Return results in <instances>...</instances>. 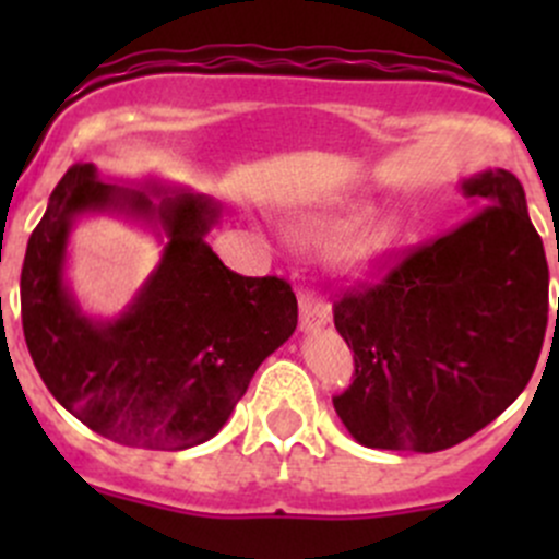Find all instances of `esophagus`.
Instances as JSON below:
<instances>
[{"mask_svg": "<svg viewBox=\"0 0 559 559\" xmlns=\"http://www.w3.org/2000/svg\"><path fill=\"white\" fill-rule=\"evenodd\" d=\"M332 319V306L324 297L313 295V292H302L300 295V330L302 332H316L321 326L330 324Z\"/></svg>", "mask_w": 559, "mask_h": 559, "instance_id": "34e87169", "label": "esophagus"}]
</instances>
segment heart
I'll return each mask as SVG.
<instances>
[{
    "instance_id": "obj_1",
    "label": "heart",
    "mask_w": 559,
    "mask_h": 559,
    "mask_svg": "<svg viewBox=\"0 0 559 559\" xmlns=\"http://www.w3.org/2000/svg\"><path fill=\"white\" fill-rule=\"evenodd\" d=\"M362 213H341V216L311 218V222L297 227V235L311 246H332L337 243V240L346 238L348 233H354V229L362 224Z\"/></svg>"
}]
</instances>
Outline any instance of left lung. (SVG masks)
<instances>
[{
  "mask_svg": "<svg viewBox=\"0 0 559 559\" xmlns=\"http://www.w3.org/2000/svg\"><path fill=\"white\" fill-rule=\"evenodd\" d=\"M460 191L476 207L465 224L335 302L357 370L332 403L368 449L456 447L520 397L538 362L549 264L522 183L484 170Z\"/></svg>",
  "mask_w": 559,
  "mask_h": 559,
  "instance_id": "1",
  "label": "left lung"
}]
</instances>
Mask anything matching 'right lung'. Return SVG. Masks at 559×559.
I'll list each match as a JSON object with an SVG mask.
<instances>
[{
    "mask_svg": "<svg viewBox=\"0 0 559 559\" xmlns=\"http://www.w3.org/2000/svg\"><path fill=\"white\" fill-rule=\"evenodd\" d=\"M86 215L148 228L163 257L121 314L82 311L66 278L69 238ZM222 218L211 197L162 178L103 180L75 165L50 194L21 270L24 337L39 379L75 419L138 449L211 441L259 365L297 326L286 281L246 278L207 246Z\"/></svg>",
    "mask_w": 559,
    "mask_h": 559,
    "instance_id": "obj_1",
    "label": "right lung"
}]
</instances>
